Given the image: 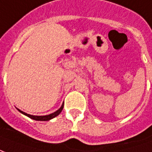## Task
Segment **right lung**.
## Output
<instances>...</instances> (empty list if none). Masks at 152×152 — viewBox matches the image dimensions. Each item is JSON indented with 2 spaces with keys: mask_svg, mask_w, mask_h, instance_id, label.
Masks as SVG:
<instances>
[{
  "mask_svg": "<svg viewBox=\"0 0 152 152\" xmlns=\"http://www.w3.org/2000/svg\"><path fill=\"white\" fill-rule=\"evenodd\" d=\"M63 108H64V103L62 104L61 107H60L58 110H57L56 112H54V113L50 114V115H46V116H33V115H30V114L22 112V111H20V110H19V109L18 110L20 112V113H21L25 114L26 116L29 117V118H31V119H34V120H36V121H49V120H50V119L55 118L56 116H58V114L61 113V111L63 110Z\"/></svg>",
  "mask_w": 152,
  "mask_h": 152,
  "instance_id": "obj_1",
  "label": "right lung"
}]
</instances>
